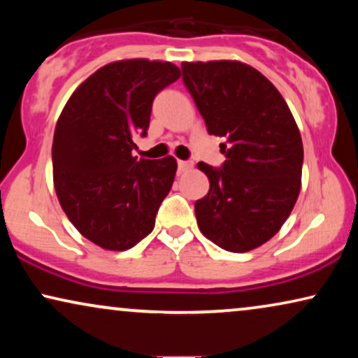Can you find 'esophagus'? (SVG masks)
Segmentation results:
<instances>
[{
  "label": "esophagus",
  "instance_id": "esophagus-1",
  "mask_svg": "<svg viewBox=\"0 0 358 358\" xmlns=\"http://www.w3.org/2000/svg\"><path fill=\"white\" fill-rule=\"evenodd\" d=\"M190 168H192V163H190V161H182V159L178 161V171H179V174L185 173V171H189Z\"/></svg>",
  "mask_w": 358,
  "mask_h": 358
}]
</instances>
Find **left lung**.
Masks as SVG:
<instances>
[{
  "mask_svg": "<svg viewBox=\"0 0 358 358\" xmlns=\"http://www.w3.org/2000/svg\"><path fill=\"white\" fill-rule=\"evenodd\" d=\"M182 81L210 135L222 136L220 168L199 163L210 180L195 202L200 231L224 251L268 241L292 213L301 185L300 130L277 87L239 62L182 63Z\"/></svg>",
  "mask_w": 358,
  "mask_h": 358,
  "instance_id": "obj_1",
  "label": "left lung"
}]
</instances>
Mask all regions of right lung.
<instances>
[{"label":"right lung","mask_w":358,"mask_h":358,"mask_svg":"<svg viewBox=\"0 0 358 358\" xmlns=\"http://www.w3.org/2000/svg\"><path fill=\"white\" fill-rule=\"evenodd\" d=\"M169 62L124 60L102 66L68 99L52 145L53 184L83 236L125 251L153 231L159 205L173 187L176 159H138L153 101L179 80Z\"/></svg>","instance_id":"right-lung-1"}]
</instances>
